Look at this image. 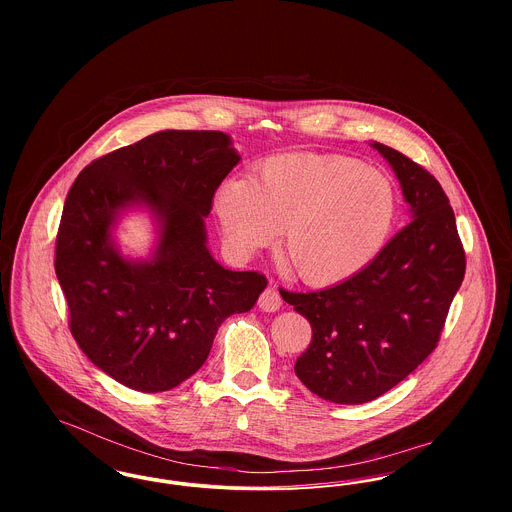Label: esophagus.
I'll list each match as a JSON object with an SVG mask.
<instances>
[{
  "instance_id": "34e87169",
  "label": "esophagus",
  "mask_w": 512,
  "mask_h": 512,
  "mask_svg": "<svg viewBox=\"0 0 512 512\" xmlns=\"http://www.w3.org/2000/svg\"><path fill=\"white\" fill-rule=\"evenodd\" d=\"M258 305H260L262 311L274 313V311H278V309L282 307V297H280V293L276 292L274 288H268V290H264L262 295H260Z\"/></svg>"
}]
</instances>
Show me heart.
I'll use <instances>...</instances> for the list:
<instances>
[{
    "instance_id": "obj_1",
    "label": "heart",
    "mask_w": 512,
    "mask_h": 512,
    "mask_svg": "<svg viewBox=\"0 0 512 512\" xmlns=\"http://www.w3.org/2000/svg\"><path fill=\"white\" fill-rule=\"evenodd\" d=\"M222 238L250 258L280 234V258L311 286L339 284L380 252L396 213L392 183L343 155L288 153L254 177H228L213 195Z\"/></svg>"
}]
</instances>
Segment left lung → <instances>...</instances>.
Masks as SVG:
<instances>
[{"label":"left lung","mask_w":512,"mask_h":512,"mask_svg":"<svg viewBox=\"0 0 512 512\" xmlns=\"http://www.w3.org/2000/svg\"><path fill=\"white\" fill-rule=\"evenodd\" d=\"M370 147L400 181L412 222L345 282L282 293L313 329L293 370L313 394L335 404L370 402L422 365L465 276L455 215L438 179L392 147Z\"/></svg>","instance_id":"obj_1"}]
</instances>
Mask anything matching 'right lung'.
Wrapping results in <instances>:
<instances>
[{"mask_svg":"<svg viewBox=\"0 0 512 512\" xmlns=\"http://www.w3.org/2000/svg\"><path fill=\"white\" fill-rule=\"evenodd\" d=\"M240 153L222 132L163 130L80 171L57 234L55 272L71 333L92 365L116 382L163 392L205 365L220 323L254 307L268 282L220 266L205 219ZM146 210L156 240L126 257L115 230Z\"/></svg>","mask_w":512,"mask_h":512,"instance_id":"add662e5","label":"right lung"}]
</instances>
